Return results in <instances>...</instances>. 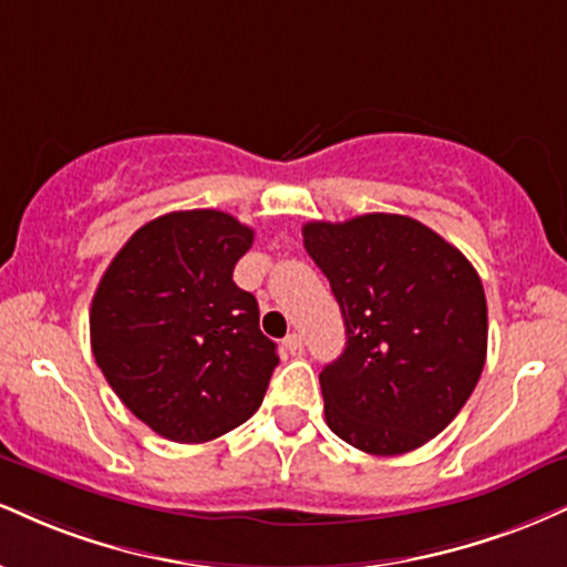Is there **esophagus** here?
<instances>
[{"mask_svg": "<svg viewBox=\"0 0 567 567\" xmlns=\"http://www.w3.org/2000/svg\"><path fill=\"white\" fill-rule=\"evenodd\" d=\"M285 349H288L290 357H301V353H303V338L298 336V332H292V336L285 338Z\"/></svg>", "mask_w": 567, "mask_h": 567, "instance_id": "1", "label": "esophagus"}]
</instances>
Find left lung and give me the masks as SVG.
<instances>
[{
	"label": "left lung",
	"mask_w": 567,
	"mask_h": 567,
	"mask_svg": "<svg viewBox=\"0 0 567 567\" xmlns=\"http://www.w3.org/2000/svg\"><path fill=\"white\" fill-rule=\"evenodd\" d=\"M303 245L346 324L343 353L319 374L330 431L378 456L435 439L486 364L478 271L431 227L399 214L309 221Z\"/></svg>",
	"instance_id": "8db88e82"
}]
</instances>
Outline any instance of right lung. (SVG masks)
I'll return each mask as SVG.
<instances>
[{"label": "right lung", "instance_id": "1", "mask_svg": "<svg viewBox=\"0 0 567 567\" xmlns=\"http://www.w3.org/2000/svg\"><path fill=\"white\" fill-rule=\"evenodd\" d=\"M254 229L214 208L174 210L128 237L89 311L92 353L136 420L203 443L261 406L279 364L258 303L231 279Z\"/></svg>", "mask_w": 567, "mask_h": 567}]
</instances>
